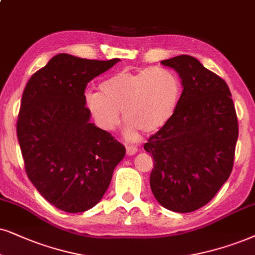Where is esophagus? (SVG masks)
I'll return each mask as SVG.
<instances>
[{
    "instance_id": "obj_1",
    "label": "esophagus",
    "mask_w": 255,
    "mask_h": 255,
    "mask_svg": "<svg viewBox=\"0 0 255 255\" xmlns=\"http://www.w3.org/2000/svg\"><path fill=\"white\" fill-rule=\"evenodd\" d=\"M126 149H127V154L128 155H134V154L137 153V147L133 146V144H127L126 146Z\"/></svg>"
}]
</instances>
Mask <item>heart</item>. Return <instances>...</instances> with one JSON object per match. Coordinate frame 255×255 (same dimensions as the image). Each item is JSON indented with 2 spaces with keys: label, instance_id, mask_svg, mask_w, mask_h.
<instances>
[{
  "label": "heart",
  "instance_id": "1",
  "mask_svg": "<svg viewBox=\"0 0 255 255\" xmlns=\"http://www.w3.org/2000/svg\"><path fill=\"white\" fill-rule=\"evenodd\" d=\"M181 85L176 74L163 67L137 72L121 70L100 85V92H87L86 107L104 129L112 130L120 122L122 111L127 135L137 130L154 133L162 128L178 107Z\"/></svg>",
  "mask_w": 255,
  "mask_h": 255
}]
</instances>
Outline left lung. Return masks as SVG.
<instances>
[{"instance_id": "1", "label": "left lung", "mask_w": 255, "mask_h": 255, "mask_svg": "<svg viewBox=\"0 0 255 255\" xmlns=\"http://www.w3.org/2000/svg\"><path fill=\"white\" fill-rule=\"evenodd\" d=\"M183 87L173 117L144 143L154 159L150 188L169 211L189 213L208 204L233 169L239 127L227 83L200 61H161Z\"/></svg>"}]
</instances>
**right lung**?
<instances>
[{
	"label": "right lung",
	"instance_id": "right-lung-1",
	"mask_svg": "<svg viewBox=\"0 0 255 255\" xmlns=\"http://www.w3.org/2000/svg\"><path fill=\"white\" fill-rule=\"evenodd\" d=\"M119 61L59 54L24 88L16 130L25 172L61 211L82 213L94 207L126 154L111 133L90 124L85 106L88 82Z\"/></svg>",
	"mask_w": 255,
	"mask_h": 255
}]
</instances>
